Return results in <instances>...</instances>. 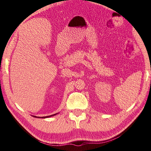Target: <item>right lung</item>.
<instances>
[{"mask_svg":"<svg viewBox=\"0 0 151 151\" xmlns=\"http://www.w3.org/2000/svg\"><path fill=\"white\" fill-rule=\"evenodd\" d=\"M57 114H53V115H51V116H45V117H41V118H47V117H52V116H55V115H57ZM34 117H38V118H40V117H37V116H34Z\"/></svg>","mask_w":151,"mask_h":151,"instance_id":"1","label":"right lung"}]
</instances>
